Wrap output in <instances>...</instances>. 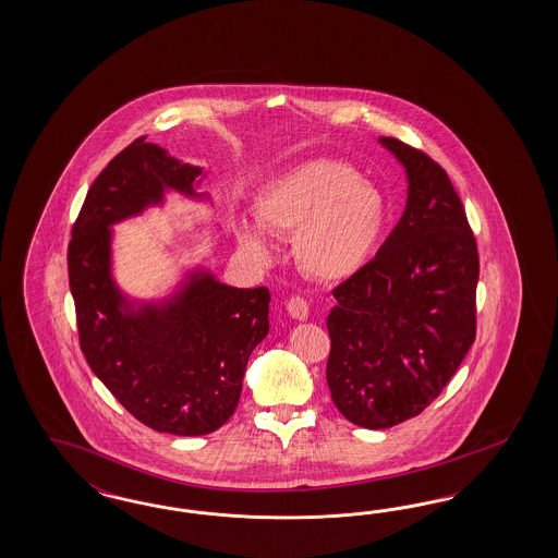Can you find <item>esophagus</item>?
Wrapping results in <instances>:
<instances>
[{
  "label": "esophagus",
  "instance_id": "obj_1",
  "mask_svg": "<svg viewBox=\"0 0 558 558\" xmlns=\"http://www.w3.org/2000/svg\"><path fill=\"white\" fill-rule=\"evenodd\" d=\"M288 315L296 322H304L308 317V303L301 296H292L287 303Z\"/></svg>",
  "mask_w": 558,
  "mask_h": 558
}]
</instances>
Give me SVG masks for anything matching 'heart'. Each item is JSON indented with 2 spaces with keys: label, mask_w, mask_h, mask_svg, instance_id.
<instances>
[{
  "label": "heart",
  "mask_w": 558,
  "mask_h": 558,
  "mask_svg": "<svg viewBox=\"0 0 558 558\" xmlns=\"http://www.w3.org/2000/svg\"><path fill=\"white\" fill-rule=\"evenodd\" d=\"M387 201L352 166L333 159L301 163L264 187L255 219L271 235H294V257L313 278L338 282L362 270L387 227ZM236 239L255 262L271 245L255 225L241 222Z\"/></svg>",
  "instance_id": "b5f03b06"
}]
</instances>
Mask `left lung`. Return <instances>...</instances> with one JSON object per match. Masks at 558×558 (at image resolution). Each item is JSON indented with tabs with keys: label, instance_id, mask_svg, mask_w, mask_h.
<instances>
[{
	"label": "left lung",
	"instance_id": "1",
	"mask_svg": "<svg viewBox=\"0 0 558 558\" xmlns=\"http://www.w3.org/2000/svg\"><path fill=\"white\" fill-rule=\"evenodd\" d=\"M403 166V217L378 254L336 290L327 385L339 413L387 429L420 415L457 374L476 333L478 252L448 173L380 136Z\"/></svg>",
	"mask_w": 558,
	"mask_h": 558
}]
</instances>
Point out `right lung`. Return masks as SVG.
Listing matches in <instances>:
<instances>
[{"label":"right lung","mask_w":558,"mask_h":558,"mask_svg":"<svg viewBox=\"0 0 558 558\" xmlns=\"http://www.w3.org/2000/svg\"><path fill=\"white\" fill-rule=\"evenodd\" d=\"M203 178L136 138L89 187L68 252L89 368L133 417L173 436L210 434L235 413L247 360L270 329V292L222 284L198 266L159 301L131 299L112 276V225L161 206L169 190L208 201L196 192Z\"/></svg>","instance_id":"right-lung-1"}]
</instances>
